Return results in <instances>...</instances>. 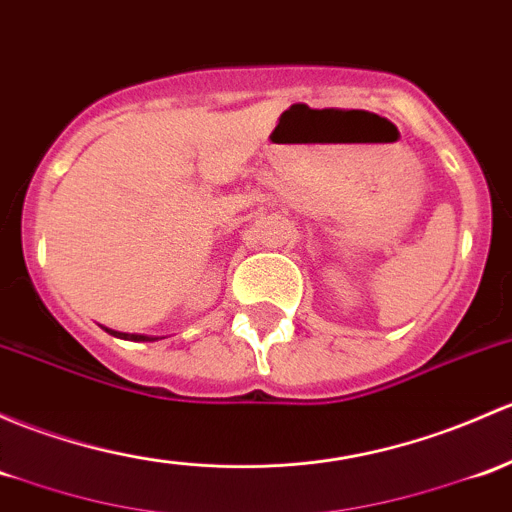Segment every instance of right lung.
<instances>
[{
    "label": "right lung",
    "mask_w": 512,
    "mask_h": 512,
    "mask_svg": "<svg viewBox=\"0 0 512 512\" xmlns=\"http://www.w3.org/2000/svg\"><path fill=\"white\" fill-rule=\"evenodd\" d=\"M107 331H110V328H107ZM110 333L117 338H125V341H157V338L142 336V333H120V331H110Z\"/></svg>",
    "instance_id": "right-lung-1"
}]
</instances>
